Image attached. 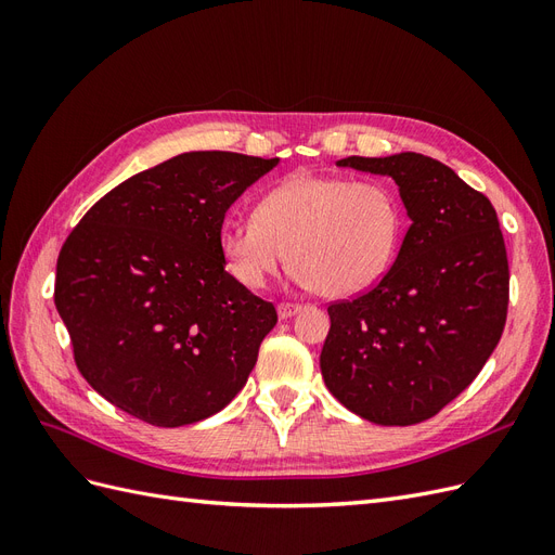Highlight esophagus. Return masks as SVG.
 Instances as JSON below:
<instances>
[{"instance_id": "1", "label": "esophagus", "mask_w": 555, "mask_h": 555, "mask_svg": "<svg viewBox=\"0 0 555 555\" xmlns=\"http://www.w3.org/2000/svg\"><path fill=\"white\" fill-rule=\"evenodd\" d=\"M296 312H300V306H296V304H280V306H278L280 319H289V317H294Z\"/></svg>"}]
</instances>
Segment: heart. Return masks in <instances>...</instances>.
<instances>
[{
  "label": "heart",
  "instance_id": "obj_1",
  "mask_svg": "<svg viewBox=\"0 0 555 555\" xmlns=\"http://www.w3.org/2000/svg\"><path fill=\"white\" fill-rule=\"evenodd\" d=\"M405 210L384 180L296 173L268 190L251 217L220 227L227 271L261 289L287 259L298 282L326 298L371 289L398 251Z\"/></svg>",
  "mask_w": 555,
  "mask_h": 555
}]
</instances>
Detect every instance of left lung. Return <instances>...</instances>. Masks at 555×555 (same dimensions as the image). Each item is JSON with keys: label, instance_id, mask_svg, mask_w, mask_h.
Returning a JSON list of instances; mask_svg holds the SVG:
<instances>
[{"label": "left lung", "instance_id": "left-lung-1", "mask_svg": "<svg viewBox=\"0 0 555 555\" xmlns=\"http://www.w3.org/2000/svg\"><path fill=\"white\" fill-rule=\"evenodd\" d=\"M338 166L393 178L412 224L379 284L328 306L324 382L373 424L426 422L473 384L507 322L509 263L495 208L418 153Z\"/></svg>", "mask_w": 555, "mask_h": 555}]
</instances>
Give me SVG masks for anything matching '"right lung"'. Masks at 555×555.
<instances>
[{
	"label": "right lung",
	"instance_id": "1",
	"mask_svg": "<svg viewBox=\"0 0 555 555\" xmlns=\"http://www.w3.org/2000/svg\"><path fill=\"white\" fill-rule=\"evenodd\" d=\"M278 162L182 153L117 184L69 233L55 308L80 375L111 405L178 428L243 389L278 312L227 273L220 227Z\"/></svg>",
	"mask_w": 555,
	"mask_h": 555
}]
</instances>
